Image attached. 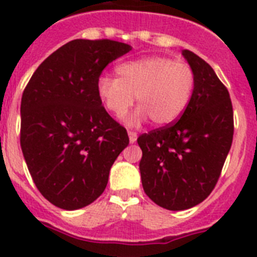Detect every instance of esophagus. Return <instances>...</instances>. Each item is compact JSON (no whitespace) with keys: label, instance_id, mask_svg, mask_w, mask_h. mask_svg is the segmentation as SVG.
<instances>
[{"label":"esophagus","instance_id":"obj_1","mask_svg":"<svg viewBox=\"0 0 257 257\" xmlns=\"http://www.w3.org/2000/svg\"><path fill=\"white\" fill-rule=\"evenodd\" d=\"M128 138H130V143H135L138 139V134L135 131H128Z\"/></svg>","mask_w":257,"mask_h":257}]
</instances>
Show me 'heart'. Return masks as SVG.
<instances>
[{
	"instance_id": "heart-1",
	"label": "heart",
	"mask_w": 257,
	"mask_h": 257,
	"mask_svg": "<svg viewBox=\"0 0 257 257\" xmlns=\"http://www.w3.org/2000/svg\"><path fill=\"white\" fill-rule=\"evenodd\" d=\"M115 74L117 79L98 78L97 95L118 118L128 111L137 96L139 109L128 119L130 123H139L148 117L159 126L172 123L185 111L195 88L191 66L166 57H144L119 63Z\"/></svg>"
}]
</instances>
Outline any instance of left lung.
<instances>
[{
  "mask_svg": "<svg viewBox=\"0 0 257 257\" xmlns=\"http://www.w3.org/2000/svg\"><path fill=\"white\" fill-rule=\"evenodd\" d=\"M195 72L191 100L178 120L138 138L144 192L157 205L185 210L213 191L233 143L229 91L203 58L182 52Z\"/></svg>",
  "mask_w": 257,
  "mask_h": 257,
  "instance_id": "1",
  "label": "left lung"
}]
</instances>
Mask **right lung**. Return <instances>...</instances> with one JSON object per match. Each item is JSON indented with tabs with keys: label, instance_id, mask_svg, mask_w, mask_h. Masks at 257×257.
<instances>
[{
	"label": "right lung",
	"instance_id": "right-lung-1",
	"mask_svg": "<svg viewBox=\"0 0 257 257\" xmlns=\"http://www.w3.org/2000/svg\"><path fill=\"white\" fill-rule=\"evenodd\" d=\"M128 44L72 40L44 61L21 102V147L37 190L66 210L104 192L115 159L128 146L123 126L97 95L102 70L130 52Z\"/></svg>",
	"mask_w": 257,
	"mask_h": 257
}]
</instances>
